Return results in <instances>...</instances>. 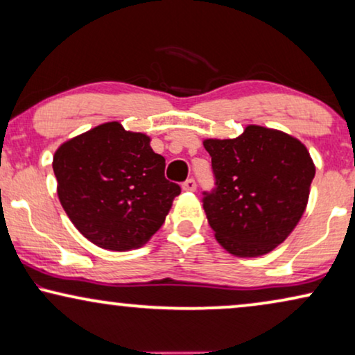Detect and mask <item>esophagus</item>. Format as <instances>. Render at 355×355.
<instances>
[{
  "label": "esophagus",
  "instance_id": "34e87169",
  "mask_svg": "<svg viewBox=\"0 0 355 355\" xmlns=\"http://www.w3.org/2000/svg\"><path fill=\"white\" fill-rule=\"evenodd\" d=\"M182 189L186 192H193L197 189V182H196V179H187L186 182H182Z\"/></svg>",
  "mask_w": 355,
  "mask_h": 355
}]
</instances>
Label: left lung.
<instances>
[{"instance_id": "left-lung-1", "label": "left lung", "mask_w": 355, "mask_h": 355, "mask_svg": "<svg viewBox=\"0 0 355 355\" xmlns=\"http://www.w3.org/2000/svg\"><path fill=\"white\" fill-rule=\"evenodd\" d=\"M216 187L203 192L208 225L236 257L268 254L284 242L309 202L315 164L293 135L247 125L236 139H207Z\"/></svg>"}]
</instances>
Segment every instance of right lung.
Segmentation results:
<instances>
[{
    "instance_id": "obj_1",
    "label": "right lung",
    "mask_w": 355,
    "mask_h": 355,
    "mask_svg": "<svg viewBox=\"0 0 355 355\" xmlns=\"http://www.w3.org/2000/svg\"><path fill=\"white\" fill-rule=\"evenodd\" d=\"M164 166L148 135L118 121L67 140L53 157L58 197L72 225L95 245L118 252L144 245L181 193Z\"/></svg>"
}]
</instances>
